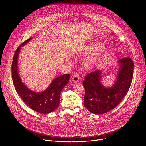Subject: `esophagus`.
<instances>
[{"instance_id": "34e87169", "label": "esophagus", "mask_w": 146, "mask_h": 146, "mask_svg": "<svg viewBox=\"0 0 146 146\" xmlns=\"http://www.w3.org/2000/svg\"><path fill=\"white\" fill-rule=\"evenodd\" d=\"M72 80L74 83H76L77 82H79L80 80V77L78 75H74L72 77Z\"/></svg>"}]
</instances>
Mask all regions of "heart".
<instances>
[{
    "instance_id": "b5f03b06",
    "label": "heart",
    "mask_w": 146,
    "mask_h": 146,
    "mask_svg": "<svg viewBox=\"0 0 146 146\" xmlns=\"http://www.w3.org/2000/svg\"><path fill=\"white\" fill-rule=\"evenodd\" d=\"M103 48V45L98 42H93L89 44L86 49V52L87 53H91L93 52L97 51L98 50H100L98 53L96 54L94 56L92 57H91L90 60V62H95L98 60L102 54V51L100 50V49H102Z\"/></svg>"
}]
</instances>
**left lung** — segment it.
<instances>
[{
    "label": "left lung",
    "mask_w": 146,
    "mask_h": 146,
    "mask_svg": "<svg viewBox=\"0 0 146 146\" xmlns=\"http://www.w3.org/2000/svg\"><path fill=\"white\" fill-rule=\"evenodd\" d=\"M119 62L121 68L116 83L111 88H105L100 83L101 70L88 74L85 77L84 104L89 111L96 114L111 111L127 94L132 83L133 62L129 57L121 58Z\"/></svg>",
    "instance_id": "left-lung-1"
}]
</instances>
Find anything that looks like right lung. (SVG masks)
<instances>
[{
  "label": "right lung",
  "mask_w": 146,
  "mask_h": 146,
  "mask_svg": "<svg viewBox=\"0 0 146 146\" xmlns=\"http://www.w3.org/2000/svg\"><path fill=\"white\" fill-rule=\"evenodd\" d=\"M31 39L30 38L22 42L15 51L11 66L13 81L15 90L25 104L35 111L48 114L54 111L59 106L61 92L68 83L70 76L69 74H66L56 78L49 88L41 93H35L29 90L21 82L17 72V58L21 46Z\"/></svg>",
  "instance_id": "add662e5"
}]
</instances>
